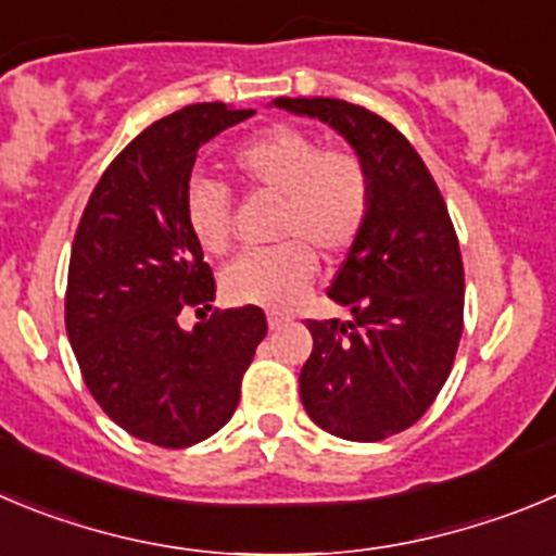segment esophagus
<instances>
[{
  "label": "esophagus",
  "instance_id": "obj_1",
  "mask_svg": "<svg viewBox=\"0 0 556 556\" xmlns=\"http://www.w3.org/2000/svg\"><path fill=\"white\" fill-rule=\"evenodd\" d=\"M289 323V317H283V314H267V325H269V330H278V328H283V325Z\"/></svg>",
  "mask_w": 556,
  "mask_h": 556
}]
</instances>
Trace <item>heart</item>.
I'll use <instances>...</instances> for the list:
<instances>
[{
    "label": "heart",
    "mask_w": 556,
    "mask_h": 556,
    "mask_svg": "<svg viewBox=\"0 0 556 556\" xmlns=\"http://www.w3.org/2000/svg\"><path fill=\"white\" fill-rule=\"evenodd\" d=\"M244 185L281 195L275 233L281 244L248 251L220 275L223 298L237 305L289 308L312 287L317 253H348L369 223L375 178L353 149H325L298 126H269L231 154ZM187 228L208 256L231 248V198L215 178H192L185 192Z\"/></svg>",
    "instance_id": "b5f03b06"
}]
</instances>
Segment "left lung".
Listing matches in <instances>:
<instances>
[{
    "label": "left lung",
    "mask_w": 556,
    "mask_h": 556,
    "mask_svg": "<svg viewBox=\"0 0 556 556\" xmlns=\"http://www.w3.org/2000/svg\"><path fill=\"white\" fill-rule=\"evenodd\" d=\"M328 124L375 178L369 223L328 298L353 319H308L300 371L305 414L348 441H383L425 416L444 389L463 333L460 244L444 195L402 131L341 99H275Z\"/></svg>",
    "instance_id": "obj_1"
}]
</instances>
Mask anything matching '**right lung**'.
Returning <instances> with one entry per match:
<instances>
[{"label": "right lung", "instance_id": "1", "mask_svg": "<svg viewBox=\"0 0 556 556\" xmlns=\"http://www.w3.org/2000/svg\"><path fill=\"white\" fill-rule=\"evenodd\" d=\"M253 110L190 104L140 131L106 167L81 212L68 264L65 330L85 386L129 435L185 450L239 405L267 319L258 305L217 312L192 330L185 308H212L215 278L187 228L198 149Z\"/></svg>", "mask_w": 556, "mask_h": 556}]
</instances>
